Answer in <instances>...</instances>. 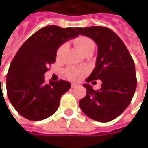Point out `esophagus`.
Instances as JSON below:
<instances>
[{
  "instance_id": "34e87169",
  "label": "esophagus",
  "mask_w": 148,
  "mask_h": 148,
  "mask_svg": "<svg viewBox=\"0 0 148 148\" xmlns=\"http://www.w3.org/2000/svg\"><path fill=\"white\" fill-rule=\"evenodd\" d=\"M78 86H79V85L74 84V83H72V84H71V87H72V88H75V87H77Z\"/></svg>"
}]
</instances>
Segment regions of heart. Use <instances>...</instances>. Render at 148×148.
I'll list each match as a JSON object with an SVG mask.
<instances>
[{
  "mask_svg": "<svg viewBox=\"0 0 148 148\" xmlns=\"http://www.w3.org/2000/svg\"><path fill=\"white\" fill-rule=\"evenodd\" d=\"M74 45L76 46V48L82 53L85 54L86 51H88L91 49H94V43L93 41L87 38V37H84V36H80L76 38L74 40ZM64 49V45H61L56 51V57L60 58L62 52ZM85 74V71L81 69H78V68H74V67H70L69 69H67L65 70V76L70 79V80H74V81H78Z\"/></svg>",
  "mask_w": 148,
  "mask_h": 148,
  "instance_id": "heart-1",
  "label": "heart"
}]
</instances>
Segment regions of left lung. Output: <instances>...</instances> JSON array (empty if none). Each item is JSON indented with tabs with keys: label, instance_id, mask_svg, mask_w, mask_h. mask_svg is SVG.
Here are the masks:
<instances>
[{
	"label": "left lung",
	"instance_id": "left-lung-1",
	"mask_svg": "<svg viewBox=\"0 0 148 148\" xmlns=\"http://www.w3.org/2000/svg\"><path fill=\"white\" fill-rule=\"evenodd\" d=\"M78 33L91 38L98 45L96 66L86 82L102 81L99 90L84 84L86 95L79 102L83 113L102 123L120 116L133 99L137 79L133 59L122 39L103 26L78 28Z\"/></svg>",
	"mask_w": 148,
	"mask_h": 148
}]
</instances>
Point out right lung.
<instances>
[{
	"label": "right lung",
	"mask_w": 148,
	"mask_h": 148,
	"mask_svg": "<svg viewBox=\"0 0 148 148\" xmlns=\"http://www.w3.org/2000/svg\"><path fill=\"white\" fill-rule=\"evenodd\" d=\"M77 27L48 25L32 34L19 48L7 74L9 101L19 115L31 121H40L53 115L61 97L69 90V81L45 82L44 74L56 62L57 49L76 38Z\"/></svg>",
	"instance_id": "1"
}]
</instances>
